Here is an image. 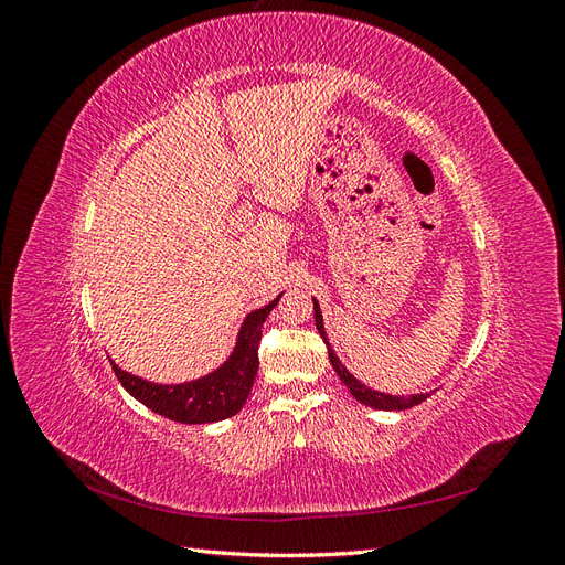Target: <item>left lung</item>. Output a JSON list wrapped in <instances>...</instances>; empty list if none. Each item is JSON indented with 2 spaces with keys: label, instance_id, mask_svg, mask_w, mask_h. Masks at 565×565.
Listing matches in <instances>:
<instances>
[{
  "label": "left lung",
  "instance_id": "left-lung-1",
  "mask_svg": "<svg viewBox=\"0 0 565 565\" xmlns=\"http://www.w3.org/2000/svg\"><path fill=\"white\" fill-rule=\"evenodd\" d=\"M313 313H316V328H318V332H320V337H322L324 344H328L330 363H332L334 372L339 374V380L344 382V386L351 391V396H353L358 403H363V405L374 407V409H407V407H415V405H419L422 401L429 398V393H413V396H407V398H405V396H391V393L374 391V388H370V386H365V384L358 382V380L353 377V374H351L344 365H341V361L337 358V353L332 351L330 341H328V334H324L322 313H320V306H318V301H316V299H313Z\"/></svg>",
  "mask_w": 565,
  "mask_h": 565
}]
</instances>
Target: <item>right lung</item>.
<instances>
[{
  "label": "right lung",
  "instance_id": "right-lung-1",
  "mask_svg": "<svg viewBox=\"0 0 565 565\" xmlns=\"http://www.w3.org/2000/svg\"><path fill=\"white\" fill-rule=\"evenodd\" d=\"M280 297L282 295L262 306V309L247 313L226 363L218 365L214 372L204 374V377L183 384H156L136 377V374L117 367L110 361L115 377L136 401L172 422L212 424L228 419L241 413L245 401L249 398L256 370H259V353L256 351H259L262 324L266 322L268 313L276 309Z\"/></svg>",
  "mask_w": 565,
  "mask_h": 565
}]
</instances>
